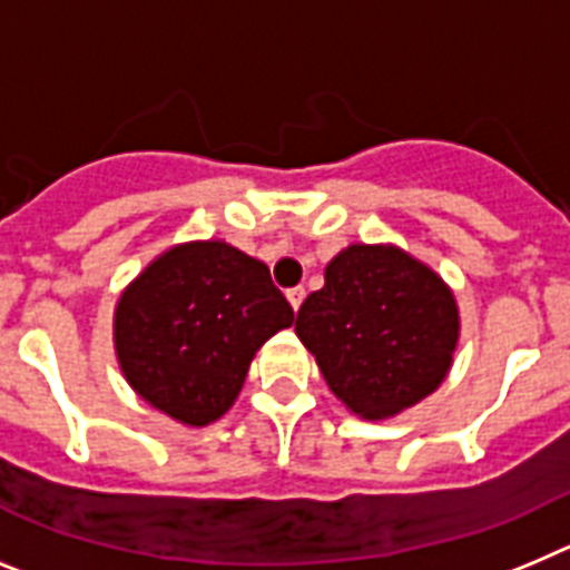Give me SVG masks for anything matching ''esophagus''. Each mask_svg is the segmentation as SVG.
<instances>
[{
  "label": "esophagus",
  "instance_id": "obj_1",
  "mask_svg": "<svg viewBox=\"0 0 570 570\" xmlns=\"http://www.w3.org/2000/svg\"><path fill=\"white\" fill-rule=\"evenodd\" d=\"M288 302H291V308L299 311V305L305 302V288H291L288 291Z\"/></svg>",
  "mask_w": 570,
  "mask_h": 570
}]
</instances>
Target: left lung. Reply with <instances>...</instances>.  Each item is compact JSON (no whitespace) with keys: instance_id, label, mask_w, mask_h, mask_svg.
Returning a JSON list of instances; mask_svg holds the SVG:
<instances>
[{"instance_id":"1","label":"left lung","mask_w":570,"mask_h":570,"mask_svg":"<svg viewBox=\"0 0 570 570\" xmlns=\"http://www.w3.org/2000/svg\"><path fill=\"white\" fill-rule=\"evenodd\" d=\"M296 336L354 414L385 420L434 394L454 362L460 311L445 282L394 245H347L302 302Z\"/></svg>"}]
</instances>
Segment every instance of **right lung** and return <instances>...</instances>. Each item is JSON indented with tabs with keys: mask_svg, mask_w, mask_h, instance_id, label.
Segmentation results:
<instances>
[{
	"mask_svg": "<svg viewBox=\"0 0 570 570\" xmlns=\"http://www.w3.org/2000/svg\"><path fill=\"white\" fill-rule=\"evenodd\" d=\"M291 322L265 262L228 242H185L116 302V360L148 405L203 428L234 405L256 351Z\"/></svg>",
	"mask_w": 570,
	"mask_h": 570,
	"instance_id": "add662e5",
	"label": "right lung"
}]
</instances>
